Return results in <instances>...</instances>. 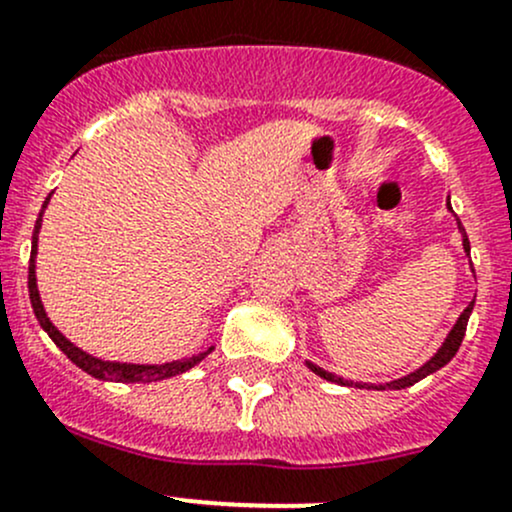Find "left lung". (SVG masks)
Instances as JSON below:
<instances>
[{"label": "left lung", "mask_w": 512, "mask_h": 512, "mask_svg": "<svg viewBox=\"0 0 512 512\" xmlns=\"http://www.w3.org/2000/svg\"><path fill=\"white\" fill-rule=\"evenodd\" d=\"M447 210L454 214L452 205H449V200H447ZM454 219H456V229H459V234H461V246H464V254H466V258H469V266H471V244H469V236H466L464 227H461V222H459V217H456V214H454ZM471 271H474V266H471ZM474 302H476V295H474V300H471L469 305H466V310L461 312L459 317H456L454 327L449 329V334H447V337H444L442 346H439V349L434 351L430 359H427L422 366H417L415 371H410V373H405V376L395 378V381H386V383H361V381H351V378L337 376V373H332V371H324L322 366L312 364V361H305V364H307V368H310L312 373H317V376L324 378V381L337 383V386L368 388V390H403V388H410V386H415L417 381H422V378H427V376H430V373L439 371V368L447 366L449 361L454 359V354H456V351H459V346H461V339H464V334H466V324H469L471 312H474Z\"/></svg>", "instance_id": "obj_1"}]
</instances>
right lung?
<instances>
[{
	"mask_svg": "<svg viewBox=\"0 0 512 512\" xmlns=\"http://www.w3.org/2000/svg\"><path fill=\"white\" fill-rule=\"evenodd\" d=\"M51 195H53V192H51ZM51 195L46 197V202H43L41 212H38L34 236H31L29 298H31V307H34V315H36L38 324H41L43 332H46L48 337L53 339V344H56L58 349L63 351V354L68 356V359L73 361L75 366H80L82 371L90 373L92 378H100V381H114V383H151V381H163V378H173V376H178V373L190 371L192 366L200 364V361L205 359V356L214 349V346H210V349H207V351H202V354L185 356V359L168 361V364H124V361H104V359H97V356L87 354V351H82L80 346H75L68 337H65L63 332H60L56 324L51 322V317L46 315V307H43V302H41V295H38V283H36L38 232H41L43 210H46L48 202H51Z\"/></svg>",
	"mask_w": 512,
	"mask_h": 512,
	"instance_id": "right-lung-1",
	"label": "right lung"
}]
</instances>
